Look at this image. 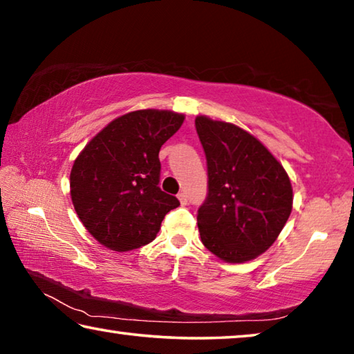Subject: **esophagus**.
<instances>
[{
	"label": "esophagus",
	"mask_w": 354,
	"mask_h": 354,
	"mask_svg": "<svg viewBox=\"0 0 354 354\" xmlns=\"http://www.w3.org/2000/svg\"><path fill=\"white\" fill-rule=\"evenodd\" d=\"M178 200L181 201L183 206L187 205V194H185V192H179V194H178Z\"/></svg>",
	"instance_id": "1"
}]
</instances>
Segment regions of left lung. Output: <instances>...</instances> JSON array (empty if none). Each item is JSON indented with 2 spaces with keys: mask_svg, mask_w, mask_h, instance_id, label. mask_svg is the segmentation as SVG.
<instances>
[{
  "mask_svg": "<svg viewBox=\"0 0 354 354\" xmlns=\"http://www.w3.org/2000/svg\"><path fill=\"white\" fill-rule=\"evenodd\" d=\"M195 128L207 162V196L196 221L205 247L241 263L272 247L292 212L284 167L262 143L232 123L206 115Z\"/></svg>",
  "mask_w": 354,
  "mask_h": 354,
  "instance_id": "obj_1",
  "label": "left lung"
}]
</instances>
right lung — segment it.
Returning <instances> with one entry per match:
<instances>
[{"label": "right lung", "instance_id": "add662e5", "mask_svg": "<svg viewBox=\"0 0 354 354\" xmlns=\"http://www.w3.org/2000/svg\"><path fill=\"white\" fill-rule=\"evenodd\" d=\"M183 113L142 109L118 117L87 143L70 173L77 217L113 251L154 241L176 196L159 187V149L181 128Z\"/></svg>", "mask_w": 354, "mask_h": 354}]
</instances>
